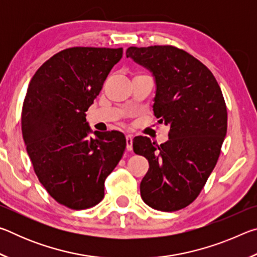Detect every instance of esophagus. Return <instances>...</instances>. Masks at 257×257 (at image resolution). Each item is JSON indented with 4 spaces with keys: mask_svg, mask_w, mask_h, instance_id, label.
<instances>
[{
    "mask_svg": "<svg viewBox=\"0 0 257 257\" xmlns=\"http://www.w3.org/2000/svg\"><path fill=\"white\" fill-rule=\"evenodd\" d=\"M125 143H127V150L132 151L133 150V136L132 135H127V136H125Z\"/></svg>",
    "mask_w": 257,
    "mask_h": 257,
    "instance_id": "obj_1",
    "label": "esophagus"
}]
</instances>
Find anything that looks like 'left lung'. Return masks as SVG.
Masks as SVG:
<instances>
[{
  "label": "left lung",
  "mask_w": 257,
  "mask_h": 257,
  "mask_svg": "<svg viewBox=\"0 0 257 257\" xmlns=\"http://www.w3.org/2000/svg\"><path fill=\"white\" fill-rule=\"evenodd\" d=\"M125 54L153 73L154 114L170 127L161 145L134 139V152L150 164L142 198L155 210H181L197 198L220 156L228 125L222 92L208 68L178 47L132 46Z\"/></svg>",
  "instance_id": "8db88e82"
}]
</instances>
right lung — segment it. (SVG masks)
<instances>
[{"instance_id":"1","label":"right lung","mask_w":257,"mask_h":257,"mask_svg":"<svg viewBox=\"0 0 257 257\" xmlns=\"http://www.w3.org/2000/svg\"><path fill=\"white\" fill-rule=\"evenodd\" d=\"M122 47H70L35 72L26 94L21 130L34 171L52 197L71 210L93 207L123 155L119 132H94L86 111L101 92Z\"/></svg>"}]
</instances>
